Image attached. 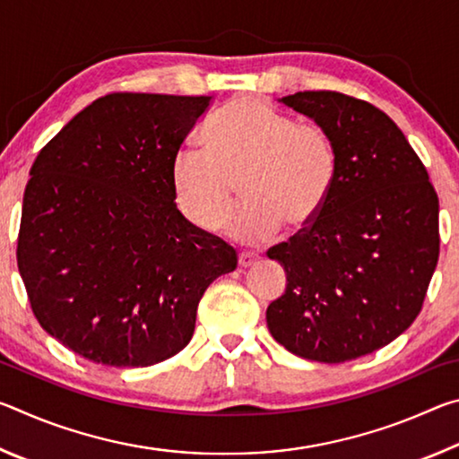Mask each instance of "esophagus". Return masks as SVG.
I'll return each instance as SVG.
<instances>
[{"mask_svg":"<svg viewBox=\"0 0 459 459\" xmlns=\"http://www.w3.org/2000/svg\"><path fill=\"white\" fill-rule=\"evenodd\" d=\"M259 261V255H255V253H248V251H243L238 255V265L240 267H253L255 263Z\"/></svg>","mask_w":459,"mask_h":459,"instance_id":"34e87169","label":"esophagus"}]
</instances>
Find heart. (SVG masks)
Returning a JSON list of instances; mask_svg holds the SVG:
<instances>
[{
    "instance_id": "b5f03b06",
    "label": "heart",
    "mask_w": 459,
    "mask_h": 459,
    "mask_svg": "<svg viewBox=\"0 0 459 459\" xmlns=\"http://www.w3.org/2000/svg\"><path fill=\"white\" fill-rule=\"evenodd\" d=\"M204 152L182 145L169 166L174 202L194 229L219 230L247 204L229 235L247 245L273 238L283 222L312 227L338 178V147L328 129L301 123L265 100L240 97L219 108L202 129Z\"/></svg>"
}]
</instances>
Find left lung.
Wrapping results in <instances>:
<instances>
[{
  "instance_id": "obj_1",
  "label": "left lung",
  "mask_w": 459,
  "mask_h": 459,
  "mask_svg": "<svg viewBox=\"0 0 459 459\" xmlns=\"http://www.w3.org/2000/svg\"><path fill=\"white\" fill-rule=\"evenodd\" d=\"M328 129L338 178L312 227L271 247L285 293L271 336L295 356L346 362L401 336L421 312L439 257V200L403 131L367 100L336 91L279 99Z\"/></svg>"
}]
</instances>
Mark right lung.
<instances>
[{
    "instance_id": "right-lung-1",
    "label": "right lung",
    "mask_w": 459,
    "mask_h": 459,
    "mask_svg": "<svg viewBox=\"0 0 459 459\" xmlns=\"http://www.w3.org/2000/svg\"><path fill=\"white\" fill-rule=\"evenodd\" d=\"M212 97L113 92L38 153L18 269L42 328L82 359L152 367L188 344L237 251L176 208L169 166Z\"/></svg>"
}]
</instances>
